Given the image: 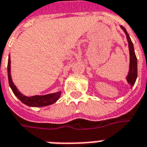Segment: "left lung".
I'll return each instance as SVG.
<instances>
[{"instance_id": "8db88e82", "label": "left lung", "mask_w": 147, "mask_h": 147, "mask_svg": "<svg viewBox=\"0 0 147 147\" xmlns=\"http://www.w3.org/2000/svg\"><path fill=\"white\" fill-rule=\"evenodd\" d=\"M120 28L123 30L127 37V40L128 42V49H129V56H130V62H129V70L128 73L126 76L127 82L130 84V86H133L136 83V79H137V75H138V68H137V58H136L135 50H134V45L130 38L127 32L126 29L120 26Z\"/></svg>"}]
</instances>
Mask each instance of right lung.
Listing matches in <instances>:
<instances>
[{
  "mask_svg": "<svg viewBox=\"0 0 147 147\" xmlns=\"http://www.w3.org/2000/svg\"><path fill=\"white\" fill-rule=\"evenodd\" d=\"M8 83H9V85H10V87H11L13 94L20 100L21 102L27 106H30V107H44V106L50 105L55 103L61 97V91H57L56 93L45 94V95H34L30 96V97L24 95L22 93L20 92V90L17 89V87L16 86L13 81L11 80L10 55L8 57Z\"/></svg>",
  "mask_w": 147,
  "mask_h": 147,
  "instance_id": "1",
  "label": "right lung"
}]
</instances>
